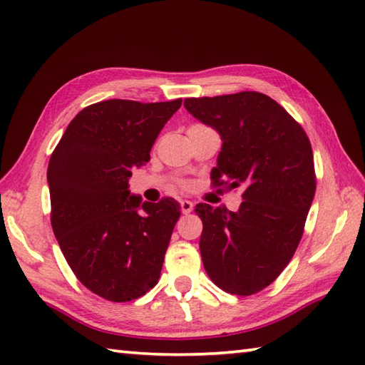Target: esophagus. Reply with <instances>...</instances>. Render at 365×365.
Returning a JSON list of instances; mask_svg holds the SVG:
<instances>
[{
	"mask_svg": "<svg viewBox=\"0 0 365 365\" xmlns=\"http://www.w3.org/2000/svg\"><path fill=\"white\" fill-rule=\"evenodd\" d=\"M180 208H182V213L183 215H188V213L192 212V208H195V204H192L191 200H182Z\"/></svg>",
	"mask_w": 365,
	"mask_h": 365,
	"instance_id": "34e87169",
	"label": "esophagus"
}]
</instances>
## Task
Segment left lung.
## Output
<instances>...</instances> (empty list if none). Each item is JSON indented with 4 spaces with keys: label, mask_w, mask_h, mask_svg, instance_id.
Listing matches in <instances>:
<instances>
[{
    "label": "left lung",
    "mask_w": 365,
    "mask_h": 365,
    "mask_svg": "<svg viewBox=\"0 0 365 365\" xmlns=\"http://www.w3.org/2000/svg\"><path fill=\"white\" fill-rule=\"evenodd\" d=\"M183 105L222 139L213 187L243 188L237 212L196 205L204 268L224 292L250 297L276 281L299 245L317 187L311 141L260 92L185 98Z\"/></svg>",
    "instance_id": "1"
}]
</instances>
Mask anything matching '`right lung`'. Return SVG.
Segmentation results:
<instances>
[{
	"label": "right lung",
	"instance_id": "obj_1",
	"mask_svg": "<svg viewBox=\"0 0 365 365\" xmlns=\"http://www.w3.org/2000/svg\"><path fill=\"white\" fill-rule=\"evenodd\" d=\"M173 102L105 100L75 115L48 163L51 227L78 281L108 301L125 302L157 285L180 205L131 196V169L150 160Z\"/></svg>",
	"mask_w": 365,
	"mask_h": 365
}]
</instances>
